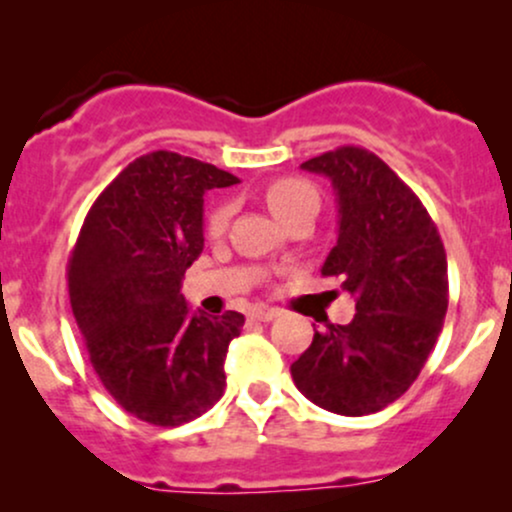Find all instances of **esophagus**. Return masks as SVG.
Masks as SVG:
<instances>
[{"mask_svg": "<svg viewBox=\"0 0 512 512\" xmlns=\"http://www.w3.org/2000/svg\"><path fill=\"white\" fill-rule=\"evenodd\" d=\"M277 316H279L277 308H267V306H255L250 311V318L260 320V323H269V320H274Z\"/></svg>", "mask_w": 512, "mask_h": 512, "instance_id": "esophagus-1", "label": "esophagus"}]
</instances>
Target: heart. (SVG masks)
I'll use <instances>...</instances> for the list:
<instances>
[{
	"label": "heart",
	"mask_w": 512,
	"mask_h": 512,
	"mask_svg": "<svg viewBox=\"0 0 512 512\" xmlns=\"http://www.w3.org/2000/svg\"><path fill=\"white\" fill-rule=\"evenodd\" d=\"M265 204L267 209L279 218V221H286L291 213L301 211V209H318V194L316 189L311 187L308 182L296 177H282L274 179L265 187ZM230 204H218L213 206V211L209 213V221H206V230H209L211 238H221L223 233L228 230L230 223Z\"/></svg>",
	"instance_id": "heart-1"
}]
</instances>
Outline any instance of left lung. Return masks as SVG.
I'll list each match as a JSON object with an SVG mask.
<instances>
[{"mask_svg": "<svg viewBox=\"0 0 512 512\" xmlns=\"http://www.w3.org/2000/svg\"><path fill=\"white\" fill-rule=\"evenodd\" d=\"M301 170L333 184L338 243L320 272L342 279L357 313L316 330L291 376L325 411L376 413L411 389L445 323V245L411 187L369 150L342 145Z\"/></svg>", "mask_w": 512, "mask_h": 512, "instance_id": "1", "label": "left lung"}]
</instances>
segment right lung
<instances>
[{
    "instance_id": "right-lung-1",
    "label": "right lung",
    "mask_w": 512,
    "mask_h": 512,
    "mask_svg": "<svg viewBox=\"0 0 512 512\" xmlns=\"http://www.w3.org/2000/svg\"><path fill=\"white\" fill-rule=\"evenodd\" d=\"M240 179L155 150L123 170L84 218L67 265L89 362L123 411L177 428L226 389L230 340L245 316L192 313L184 272L204 250V194Z\"/></svg>"
}]
</instances>
